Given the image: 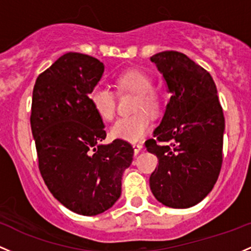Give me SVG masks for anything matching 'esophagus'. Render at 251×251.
Here are the masks:
<instances>
[{
    "label": "esophagus",
    "instance_id": "esophagus-1",
    "mask_svg": "<svg viewBox=\"0 0 251 251\" xmlns=\"http://www.w3.org/2000/svg\"><path fill=\"white\" fill-rule=\"evenodd\" d=\"M144 149L142 144H133V151H134V155H138L140 151Z\"/></svg>",
    "mask_w": 251,
    "mask_h": 251
}]
</instances>
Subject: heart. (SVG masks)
Returning a JSON list of instances; mask_svg holds the SVG:
<instances>
[{"label":"heart","mask_w":251,"mask_h":251,"mask_svg":"<svg viewBox=\"0 0 251 251\" xmlns=\"http://www.w3.org/2000/svg\"><path fill=\"white\" fill-rule=\"evenodd\" d=\"M115 85L120 90L137 94L134 111L138 112L130 117H123L114 123L111 136L114 139L137 143L142 140L151 130L149 114L156 115L161 111V98L152 90L153 81L144 71L130 69L124 71L115 78ZM88 101L96 114L102 120L109 121L115 115V96L111 89L104 85H95L88 94ZM140 110H145L140 112Z\"/></svg>","instance_id":"b5f03b06"}]
</instances>
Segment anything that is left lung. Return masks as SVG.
I'll return each instance as SVG.
<instances>
[{
  "instance_id": "8db88e82",
  "label": "left lung",
  "mask_w": 251,
  "mask_h": 251,
  "mask_svg": "<svg viewBox=\"0 0 251 251\" xmlns=\"http://www.w3.org/2000/svg\"><path fill=\"white\" fill-rule=\"evenodd\" d=\"M159 73L172 93L158 127L159 146L149 139L145 147L158 158L150 176L152 194L163 205L188 208L212 191L223 162L225 119L210 73L177 51L153 54Z\"/></svg>"
}]
</instances>
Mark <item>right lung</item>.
I'll use <instances>...</instances> for the list:
<instances>
[{"instance_id": "obj_1", "label": "right lung", "mask_w": 251, "mask_h": 251, "mask_svg": "<svg viewBox=\"0 0 251 251\" xmlns=\"http://www.w3.org/2000/svg\"><path fill=\"white\" fill-rule=\"evenodd\" d=\"M103 63L69 52L38 76L33 88L31 127L44 182L58 201L82 216L114 205L121 178L132 163L130 143L106 138L103 121L88 101Z\"/></svg>"}]
</instances>
